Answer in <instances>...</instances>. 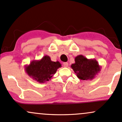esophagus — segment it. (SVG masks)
Listing matches in <instances>:
<instances>
[{
	"label": "esophagus",
	"mask_w": 122,
	"mask_h": 122,
	"mask_svg": "<svg viewBox=\"0 0 122 122\" xmlns=\"http://www.w3.org/2000/svg\"><path fill=\"white\" fill-rule=\"evenodd\" d=\"M63 66L65 67H67L68 66V63L67 62H65L63 63Z\"/></svg>",
	"instance_id": "esophagus-1"
}]
</instances>
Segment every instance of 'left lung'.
Masks as SVG:
<instances>
[{
    "label": "left lung",
    "mask_w": 122,
    "mask_h": 122,
    "mask_svg": "<svg viewBox=\"0 0 122 122\" xmlns=\"http://www.w3.org/2000/svg\"><path fill=\"white\" fill-rule=\"evenodd\" d=\"M71 67L81 80H92L100 71L101 66L95 59H87L82 55L75 57V63Z\"/></svg>",
    "instance_id": "left-lung-1"
}]
</instances>
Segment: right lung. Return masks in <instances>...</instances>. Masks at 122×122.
<instances>
[{
	"mask_svg": "<svg viewBox=\"0 0 122 122\" xmlns=\"http://www.w3.org/2000/svg\"><path fill=\"white\" fill-rule=\"evenodd\" d=\"M59 61H53L50 57L45 55L40 60H33L29 65L25 66V71L30 77L39 83L49 81L61 67Z\"/></svg>",
	"mask_w": 122,
	"mask_h": 122,
	"instance_id": "obj_1",
	"label": "right lung"
}]
</instances>
